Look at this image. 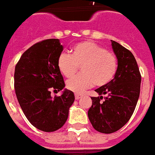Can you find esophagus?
<instances>
[{
    "mask_svg": "<svg viewBox=\"0 0 155 155\" xmlns=\"http://www.w3.org/2000/svg\"><path fill=\"white\" fill-rule=\"evenodd\" d=\"M82 97V94H78V93H76L75 94V98H76L77 100H79L80 98Z\"/></svg>",
    "mask_w": 155,
    "mask_h": 155,
    "instance_id": "obj_1",
    "label": "esophagus"
}]
</instances>
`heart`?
Here are the masks:
<instances>
[{
  "mask_svg": "<svg viewBox=\"0 0 155 155\" xmlns=\"http://www.w3.org/2000/svg\"><path fill=\"white\" fill-rule=\"evenodd\" d=\"M57 64L61 73L68 78H73L81 67L82 74L68 81L67 87L82 93L94 84L101 87L109 83L116 75L118 60L113 53L97 43L83 41L73 46L71 54H59Z\"/></svg>",
  "mask_w": 155,
  "mask_h": 155,
  "instance_id": "1",
  "label": "heart"
}]
</instances>
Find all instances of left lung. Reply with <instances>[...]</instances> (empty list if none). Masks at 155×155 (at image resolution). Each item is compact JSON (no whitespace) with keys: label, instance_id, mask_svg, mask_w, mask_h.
I'll list each match as a JSON object with an SVG mask.
<instances>
[{"label":"left lung","instance_id":"1","mask_svg":"<svg viewBox=\"0 0 155 155\" xmlns=\"http://www.w3.org/2000/svg\"><path fill=\"white\" fill-rule=\"evenodd\" d=\"M111 45L118 59L117 71L109 83L95 90L99 97H91L87 113L93 128L104 134L117 131L128 122L140 92L141 75L134 55L117 42L111 40Z\"/></svg>","mask_w":155,"mask_h":155}]
</instances>
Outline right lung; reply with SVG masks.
<instances>
[{"mask_svg": "<svg viewBox=\"0 0 155 155\" xmlns=\"http://www.w3.org/2000/svg\"><path fill=\"white\" fill-rule=\"evenodd\" d=\"M63 51L58 39L42 40L32 45L15 65L14 87L16 97L28 120L42 131L53 132L65 124L74 101L72 91L51 97V91L65 87L57 60Z\"/></svg>", "mask_w": 155, "mask_h": 155, "instance_id": "obj_1", "label": "right lung"}]
</instances>
